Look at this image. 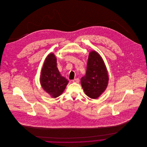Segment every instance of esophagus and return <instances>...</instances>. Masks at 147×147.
<instances>
[{"mask_svg": "<svg viewBox=\"0 0 147 147\" xmlns=\"http://www.w3.org/2000/svg\"><path fill=\"white\" fill-rule=\"evenodd\" d=\"M72 82L73 83H79V79H78V78L72 80Z\"/></svg>", "mask_w": 147, "mask_h": 147, "instance_id": "obj_1", "label": "esophagus"}]
</instances>
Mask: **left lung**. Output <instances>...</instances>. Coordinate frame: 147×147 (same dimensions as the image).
<instances>
[{"label": "left lung", "instance_id": "left-lung-1", "mask_svg": "<svg viewBox=\"0 0 147 147\" xmlns=\"http://www.w3.org/2000/svg\"><path fill=\"white\" fill-rule=\"evenodd\" d=\"M109 75L104 61L96 51H91L88 56L86 75L82 78L81 84L89 97L98 98L107 88Z\"/></svg>", "mask_w": 147, "mask_h": 147}]
</instances>
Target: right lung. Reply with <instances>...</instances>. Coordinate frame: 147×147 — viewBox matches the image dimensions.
<instances>
[{"mask_svg": "<svg viewBox=\"0 0 147 147\" xmlns=\"http://www.w3.org/2000/svg\"><path fill=\"white\" fill-rule=\"evenodd\" d=\"M57 65L55 55L50 53L45 59L40 76V84L43 89L54 98L63 93L69 82L61 75Z\"/></svg>", "mask_w": 147, "mask_h": 147, "instance_id": "right-lung-1", "label": "right lung"}]
</instances>
